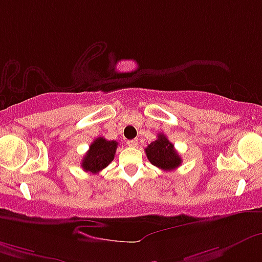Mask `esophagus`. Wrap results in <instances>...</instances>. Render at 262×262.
I'll return each mask as SVG.
<instances>
[{
	"instance_id": "1",
	"label": "esophagus",
	"mask_w": 262,
	"mask_h": 262,
	"mask_svg": "<svg viewBox=\"0 0 262 262\" xmlns=\"http://www.w3.org/2000/svg\"><path fill=\"white\" fill-rule=\"evenodd\" d=\"M127 145L130 146V147H137V145H139V140L134 139V140L127 141Z\"/></svg>"
}]
</instances>
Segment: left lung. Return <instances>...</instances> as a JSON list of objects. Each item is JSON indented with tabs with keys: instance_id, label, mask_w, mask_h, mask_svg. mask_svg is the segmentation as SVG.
Here are the masks:
<instances>
[{
	"instance_id": "1",
	"label": "left lung",
	"mask_w": 262,
	"mask_h": 262,
	"mask_svg": "<svg viewBox=\"0 0 262 262\" xmlns=\"http://www.w3.org/2000/svg\"><path fill=\"white\" fill-rule=\"evenodd\" d=\"M145 151L149 162L163 170H173L182 163V158L173 143L163 134H158V139L149 143Z\"/></svg>"
}]
</instances>
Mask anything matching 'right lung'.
Here are the masks:
<instances>
[{
    "label": "right lung",
    "instance_id": "add662e5",
    "mask_svg": "<svg viewBox=\"0 0 262 262\" xmlns=\"http://www.w3.org/2000/svg\"><path fill=\"white\" fill-rule=\"evenodd\" d=\"M119 143L116 141H107L104 137H99L90 145L89 151L84 156L81 167L85 172L98 173L111 163L115 157V152Z\"/></svg>",
    "mask_w": 262,
    "mask_h": 262
}]
</instances>
